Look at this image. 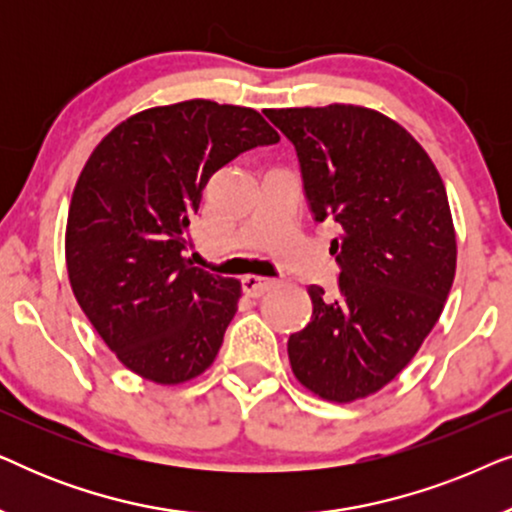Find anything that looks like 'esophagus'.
I'll use <instances>...</instances> for the list:
<instances>
[{
    "instance_id": "obj_1",
    "label": "esophagus",
    "mask_w": 512,
    "mask_h": 512,
    "mask_svg": "<svg viewBox=\"0 0 512 512\" xmlns=\"http://www.w3.org/2000/svg\"><path fill=\"white\" fill-rule=\"evenodd\" d=\"M275 284L268 277H256V275H247L242 277V291L247 293L249 298H261L265 291H270V286Z\"/></svg>"
}]
</instances>
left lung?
I'll return each mask as SVG.
<instances>
[{"instance_id": "1", "label": "left lung", "mask_w": 512, "mask_h": 512, "mask_svg": "<svg viewBox=\"0 0 512 512\" xmlns=\"http://www.w3.org/2000/svg\"><path fill=\"white\" fill-rule=\"evenodd\" d=\"M296 146L314 221L338 223V293L307 286L312 319L289 338L298 382L335 403L370 396L408 366L457 270L443 179L408 130L354 104L268 109Z\"/></svg>"}]
</instances>
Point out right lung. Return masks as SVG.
Here are the masks:
<instances>
[{"instance_id": "add662e5", "label": "right lung", "mask_w": 512, "mask_h": 512, "mask_svg": "<svg viewBox=\"0 0 512 512\" xmlns=\"http://www.w3.org/2000/svg\"><path fill=\"white\" fill-rule=\"evenodd\" d=\"M277 142L254 109L188 100L139 111L90 153L69 205L67 272L132 373L179 384L214 363L242 289L186 261V230L214 172Z\"/></svg>"}]
</instances>
